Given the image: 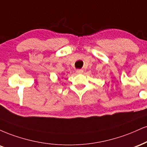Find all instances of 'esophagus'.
<instances>
[{
	"mask_svg": "<svg viewBox=\"0 0 147 147\" xmlns=\"http://www.w3.org/2000/svg\"><path fill=\"white\" fill-rule=\"evenodd\" d=\"M76 73L78 74H81L83 73V70L82 69H77L76 70Z\"/></svg>",
	"mask_w": 147,
	"mask_h": 147,
	"instance_id": "1",
	"label": "esophagus"
}]
</instances>
